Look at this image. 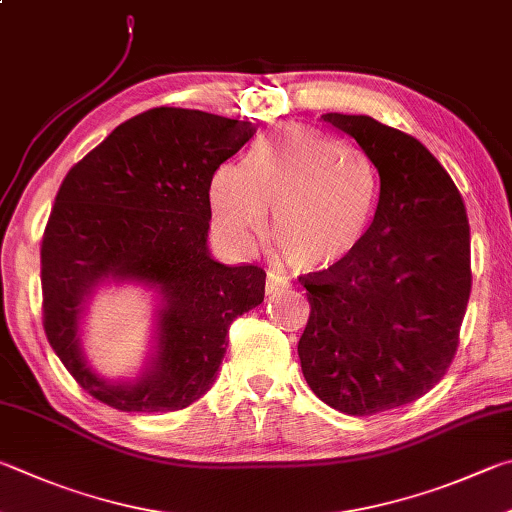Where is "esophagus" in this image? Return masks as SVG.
<instances>
[{
	"instance_id": "34e87169",
	"label": "esophagus",
	"mask_w": 512,
	"mask_h": 512,
	"mask_svg": "<svg viewBox=\"0 0 512 512\" xmlns=\"http://www.w3.org/2000/svg\"><path fill=\"white\" fill-rule=\"evenodd\" d=\"M284 286H286L284 277H280V275L273 273V271L266 273V295H273V293H277Z\"/></svg>"
}]
</instances>
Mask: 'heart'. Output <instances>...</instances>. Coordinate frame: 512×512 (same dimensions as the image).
I'll return each mask as SVG.
<instances>
[{"mask_svg":"<svg viewBox=\"0 0 512 512\" xmlns=\"http://www.w3.org/2000/svg\"><path fill=\"white\" fill-rule=\"evenodd\" d=\"M217 228L250 248L268 228L295 271H329L365 239L378 203V172L336 138L288 125L262 138L244 165H224L210 183Z\"/></svg>","mask_w":512,"mask_h":512,"instance_id":"1","label":"heart"}]
</instances>
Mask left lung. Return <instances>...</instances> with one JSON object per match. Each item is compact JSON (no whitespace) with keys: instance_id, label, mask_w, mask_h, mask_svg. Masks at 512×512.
Masks as SVG:
<instances>
[{"instance_id":"obj_1","label":"left lung","mask_w":512,"mask_h":512,"mask_svg":"<svg viewBox=\"0 0 512 512\" xmlns=\"http://www.w3.org/2000/svg\"><path fill=\"white\" fill-rule=\"evenodd\" d=\"M322 118L374 163L380 197L345 262L300 277L311 315L297 353L320 401L369 416L416 401L448 371L470 300V226L457 185L414 136L369 116Z\"/></svg>"}]
</instances>
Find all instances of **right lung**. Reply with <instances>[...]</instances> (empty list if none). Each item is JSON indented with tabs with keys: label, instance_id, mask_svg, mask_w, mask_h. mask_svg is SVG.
<instances>
[{
	"label": "right lung",
	"instance_id": "right-lung-1",
	"mask_svg": "<svg viewBox=\"0 0 512 512\" xmlns=\"http://www.w3.org/2000/svg\"><path fill=\"white\" fill-rule=\"evenodd\" d=\"M257 127L197 109L156 107L118 125L64 176L42 237L44 331L87 394L120 412L183 410L208 392L228 329L264 302L259 266L210 257V183ZM105 279L162 297L155 353L134 384L86 365L79 320Z\"/></svg>",
	"mask_w": 512,
	"mask_h": 512
}]
</instances>
